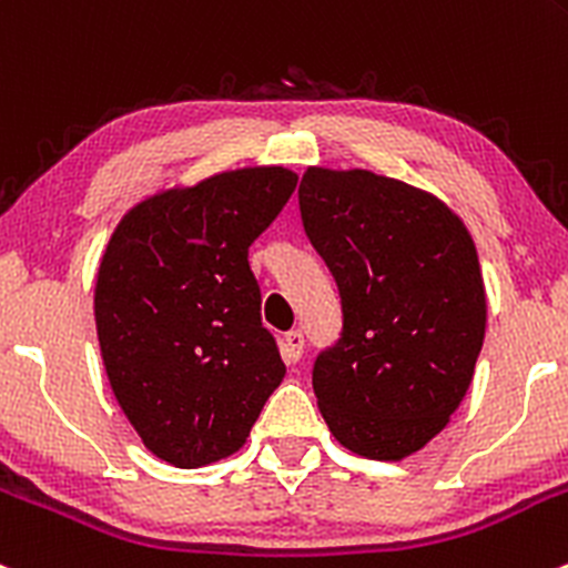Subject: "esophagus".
Listing matches in <instances>:
<instances>
[{
  "mask_svg": "<svg viewBox=\"0 0 568 568\" xmlns=\"http://www.w3.org/2000/svg\"><path fill=\"white\" fill-rule=\"evenodd\" d=\"M280 348H283V359L288 364L300 362L302 359V351H304V337L302 332H288L283 337V343H280Z\"/></svg>",
  "mask_w": 568,
  "mask_h": 568,
  "instance_id": "1",
  "label": "esophagus"
}]
</instances>
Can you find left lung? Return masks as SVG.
<instances>
[{
    "instance_id": "left-lung-1",
    "label": "left lung",
    "mask_w": 568,
    "mask_h": 568,
    "mask_svg": "<svg viewBox=\"0 0 568 568\" xmlns=\"http://www.w3.org/2000/svg\"><path fill=\"white\" fill-rule=\"evenodd\" d=\"M300 209L343 300V337L313 367L321 416L354 455L399 463L474 381L487 326L476 244L438 195L364 169L310 165Z\"/></svg>"
}]
</instances>
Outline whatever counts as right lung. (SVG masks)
<instances>
[{"mask_svg": "<svg viewBox=\"0 0 568 568\" xmlns=\"http://www.w3.org/2000/svg\"><path fill=\"white\" fill-rule=\"evenodd\" d=\"M283 165L163 187L105 244L94 324L113 397L154 457L201 468L247 440L285 378L247 250L288 204Z\"/></svg>", "mask_w": 568, "mask_h": 568, "instance_id": "add662e5", "label": "right lung"}]
</instances>
